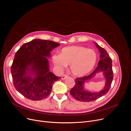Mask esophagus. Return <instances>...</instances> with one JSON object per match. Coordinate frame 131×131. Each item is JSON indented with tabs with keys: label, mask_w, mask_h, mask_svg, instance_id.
I'll return each mask as SVG.
<instances>
[{
	"label": "esophagus",
	"mask_w": 131,
	"mask_h": 131,
	"mask_svg": "<svg viewBox=\"0 0 131 131\" xmlns=\"http://www.w3.org/2000/svg\"><path fill=\"white\" fill-rule=\"evenodd\" d=\"M68 75L64 74V75H63V76L61 77V79H62V80H65V79H66L67 78H68Z\"/></svg>",
	"instance_id": "34e87169"
}]
</instances>
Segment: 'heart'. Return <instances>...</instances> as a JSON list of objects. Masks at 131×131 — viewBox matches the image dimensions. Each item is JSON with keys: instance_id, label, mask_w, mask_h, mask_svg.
<instances>
[{"instance_id": "1", "label": "heart", "mask_w": 131, "mask_h": 131, "mask_svg": "<svg viewBox=\"0 0 131 131\" xmlns=\"http://www.w3.org/2000/svg\"><path fill=\"white\" fill-rule=\"evenodd\" d=\"M52 61L59 71L71 65L72 73L77 76H83L90 72L97 61V54L92 49L82 46H71L62 49L59 54L54 53Z\"/></svg>"}]
</instances>
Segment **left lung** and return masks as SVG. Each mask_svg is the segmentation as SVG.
<instances>
[{
    "label": "left lung",
    "instance_id": "1",
    "mask_svg": "<svg viewBox=\"0 0 131 131\" xmlns=\"http://www.w3.org/2000/svg\"><path fill=\"white\" fill-rule=\"evenodd\" d=\"M96 47L100 51V60L99 61L98 67L94 71L88 76L77 78L75 80V86L70 90L73 97L82 102H89L95 100L102 96L105 95L108 91L113 80V72L112 69V60L107 51L94 42ZM102 72L105 79V85L104 89L99 92H90L85 90L84 88L85 82L93 77L97 73Z\"/></svg>",
    "mask_w": 131,
    "mask_h": 131
}]
</instances>
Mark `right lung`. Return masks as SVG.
<instances>
[{
  "label": "right lung",
  "mask_w": 131,
  "mask_h": 131,
  "mask_svg": "<svg viewBox=\"0 0 131 131\" xmlns=\"http://www.w3.org/2000/svg\"><path fill=\"white\" fill-rule=\"evenodd\" d=\"M60 45L50 40L34 39L24 43L15 54L10 71L14 86L24 97L41 100L51 92L60 79L49 71L51 51Z\"/></svg>",
  "instance_id": "right-lung-1"
}]
</instances>
